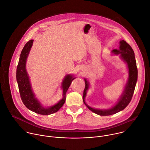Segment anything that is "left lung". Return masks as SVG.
Wrapping results in <instances>:
<instances>
[{"mask_svg":"<svg viewBox=\"0 0 150 150\" xmlns=\"http://www.w3.org/2000/svg\"><path fill=\"white\" fill-rule=\"evenodd\" d=\"M112 52L115 55H119V57L127 64L128 69V79L127 84L122 95L114 106L107 109H95L89 106L85 102L87 92L89 88V82L86 79H84L86 85L83 96V102L88 109L100 116L112 115L124 110L131 100L138 79V70L135 54L131 47L124 40H121L119 41V49L113 50Z\"/></svg>","mask_w":150,"mask_h":150,"instance_id":"1","label":"left lung"}]
</instances>
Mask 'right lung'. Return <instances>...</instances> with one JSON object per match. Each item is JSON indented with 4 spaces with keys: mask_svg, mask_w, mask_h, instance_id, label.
Segmentation results:
<instances>
[{
    "mask_svg": "<svg viewBox=\"0 0 150 150\" xmlns=\"http://www.w3.org/2000/svg\"><path fill=\"white\" fill-rule=\"evenodd\" d=\"M33 40H29L25 45L20 55L16 69V80L19 93L22 102L28 109L42 115H51L57 112L63 106L66 101V92L72 81L76 79V77L72 74L66 75L62 83L63 98L52 106L44 107L35 97V95L33 92L31 82L29 80V77L26 70L27 58L33 46Z\"/></svg>",
    "mask_w": 150,
    "mask_h": 150,
    "instance_id": "right-lung-1",
    "label": "right lung"
}]
</instances>
